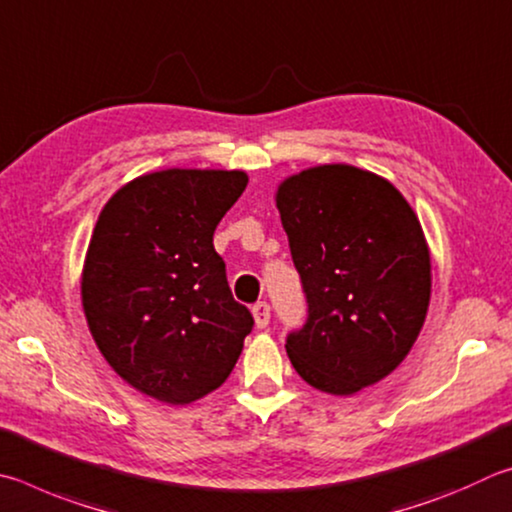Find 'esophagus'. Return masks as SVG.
<instances>
[{
    "label": "esophagus",
    "instance_id": "esophagus-1",
    "mask_svg": "<svg viewBox=\"0 0 512 512\" xmlns=\"http://www.w3.org/2000/svg\"><path fill=\"white\" fill-rule=\"evenodd\" d=\"M251 315H254L256 328H267V324H270V306H267L265 301H258L256 306L251 308Z\"/></svg>",
    "mask_w": 512,
    "mask_h": 512
}]
</instances>
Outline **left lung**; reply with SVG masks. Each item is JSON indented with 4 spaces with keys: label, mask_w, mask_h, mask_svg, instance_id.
<instances>
[{
    "label": "left lung",
    "mask_w": 512,
    "mask_h": 512,
    "mask_svg": "<svg viewBox=\"0 0 512 512\" xmlns=\"http://www.w3.org/2000/svg\"><path fill=\"white\" fill-rule=\"evenodd\" d=\"M276 206L308 301L285 351L310 387L353 396L387 378L425 324L423 227L396 186L348 164L283 179Z\"/></svg>",
    "instance_id": "obj_1"
}]
</instances>
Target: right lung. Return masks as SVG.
Returning <instances> with one entry per match:
<instances>
[{
    "label": "right lung",
    "mask_w": 512,
    "mask_h": 512,
    "mask_svg": "<svg viewBox=\"0 0 512 512\" xmlns=\"http://www.w3.org/2000/svg\"><path fill=\"white\" fill-rule=\"evenodd\" d=\"M247 182L242 170L168 168L121 186L98 215L80 279L89 333L130 387L166 405L218 389L254 326L213 249Z\"/></svg>",
    "instance_id": "obj_1"
}]
</instances>
